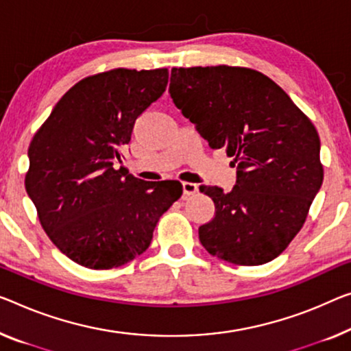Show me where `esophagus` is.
Here are the masks:
<instances>
[{"instance_id": "obj_1", "label": "esophagus", "mask_w": 351, "mask_h": 351, "mask_svg": "<svg viewBox=\"0 0 351 351\" xmlns=\"http://www.w3.org/2000/svg\"><path fill=\"white\" fill-rule=\"evenodd\" d=\"M182 192L184 195H193V193L198 192V186L193 184V182H182Z\"/></svg>"}]
</instances>
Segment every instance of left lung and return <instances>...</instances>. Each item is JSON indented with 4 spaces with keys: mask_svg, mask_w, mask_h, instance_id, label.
Listing matches in <instances>:
<instances>
[{
    "mask_svg": "<svg viewBox=\"0 0 351 351\" xmlns=\"http://www.w3.org/2000/svg\"><path fill=\"white\" fill-rule=\"evenodd\" d=\"M169 93L213 149L237 167L230 192L200 186L216 214L198 228L209 254L241 266L268 263L304 226L323 182L320 137L289 94L241 66L173 67Z\"/></svg>",
    "mask_w": 351,
    "mask_h": 351,
    "instance_id": "8db88e82",
    "label": "left lung"
}]
</instances>
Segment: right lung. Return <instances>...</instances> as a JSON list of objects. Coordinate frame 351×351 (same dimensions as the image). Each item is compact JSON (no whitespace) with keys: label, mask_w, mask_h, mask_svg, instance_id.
<instances>
[{"label":"right lung","mask_w":351,"mask_h":351,"mask_svg":"<svg viewBox=\"0 0 351 351\" xmlns=\"http://www.w3.org/2000/svg\"><path fill=\"white\" fill-rule=\"evenodd\" d=\"M169 69H112L75 83L28 148L25 187L42 228L66 257L112 269L149 247L180 181H143L114 169L135 119L162 96Z\"/></svg>","instance_id":"obj_1"}]
</instances>
